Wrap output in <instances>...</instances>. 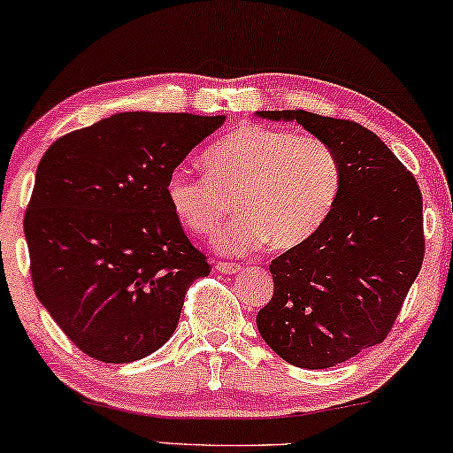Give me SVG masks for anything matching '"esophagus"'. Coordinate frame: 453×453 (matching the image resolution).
Returning a JSON list of instances; mask_svg holds the SVG:
<instances>
[{"label": "esophagus", "instance_id": "obj_1", "mask_svg": "<svg viewBox=\"0 0 453 453\" xmlns=\"http://www.w3.org/2000/svg\"><path fill=\"white\" fill-rule=\"evenodd\" d=\"M216 270H219L220 274L233 276V274H237V272H241V265L239 264H228V262H219V264H216Z\"/></svg>", "mask_w": 453, "mask_h": 453}]
</instances>
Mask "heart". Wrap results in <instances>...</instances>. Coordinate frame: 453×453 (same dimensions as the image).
<instances>
[{
  "instance_id": "1",
  "label": "heart",
  "mask_w": 453,
  "mask_h": 453,
  "mask_svg": "<svg viewBox=\"0 0 453 453\" xmlns=\"http://www.w3.org/2000/svg\"><path fill=\"white\" fill-rule=\"evenodd\" d=\"M202 165L206 175L171 171L166 202L188 231L210 234L234 200L239 216L212 241L226 256H247L265 241L274 250L305 243L342 185L340 158L327 142L276 127H234L203 150Z\"/></svg>"
}]
</instances>
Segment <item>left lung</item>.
Returning a JSON list of instances; mask_svg holds the SVG:
<instances>
[{
    "label": "left lung",
    "instance_id": "obj_1",
    "mask_svg": "<svg viewBox=\"0 0 453 453\" xmlns=\"http://www.w3.org/2000/svg\"><path fill=\"white\" fill-rule=\"evenodd\" d=\"M295 121L334 148L342 166L336 203L305 243L270 264L274 295L257 330L303 369L344 363L388 336L425 256L423 197L395 154L355 121L309 111H257Z\"/></svg>",
    "mask_w": 453,
    "mask_h": 453
}]
</instances>
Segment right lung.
Wrapping results in <instances>:
<instances>
[{"mask_svg":"<svg viewBox=\"0 0 453 453\" xmlns=\"http://www.w3.org/2000/svg\"><path fill=\"white\" fill-rule=\"evenodd\" d=\"M225 115L115 113L55 140L24 216L36 299L103 363H132L173 336L210 264L166 202V177Z\"/></svg>","mask_w":453,"mask_h":453,"instance_id":"add662e5","label":"right lung"}]
</instances>
